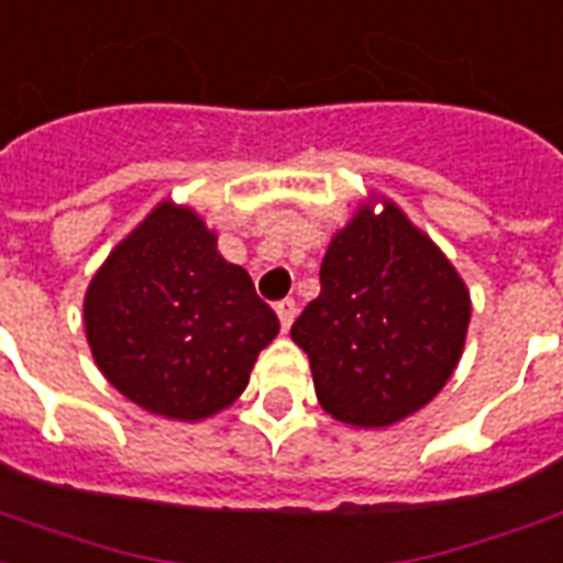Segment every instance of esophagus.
<instances>
[{"mask_svg":"<svg viewBox=\"0 0 563 563\" xmlns=\"http://www.w3.org/2000/svg\"><path fill=\"white\" fill-rule=\"evenodd\" d=\"M275 314H278V321H282V330H290V324H294V318H297V302L290 300H282L275 302Z\"/></svg>","mask_w":563,"mask_h":563,"instance_id":"esophagus-1","label":"esophagus"}]
</instances>
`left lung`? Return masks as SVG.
<instances>
[{
  "mask_svg": "<svg viewBox=\"0 0 563 563\" xmlns=\"http://www.w3.org/2000/svg\"><path fill=\"white\" fill-rule=\"evenodd\" d=\"M470 312V290L440 245L397 202L369 197L330 239L321 294L290 339L309 354L327 416L349 428H390L452 378Z\"/></svg>",
  "mask_w": 563,
  "mask_h": 563,
  "instance_id": "8db88e82",
  "label": "left lung"
}]
</instances>
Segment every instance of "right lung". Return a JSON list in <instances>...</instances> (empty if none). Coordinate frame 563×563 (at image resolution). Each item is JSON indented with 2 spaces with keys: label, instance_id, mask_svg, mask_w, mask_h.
<instances>
[{
  "label": "right lung",
  "instance_id": "right-lung-1",
  "mask_svg": "<svg viewBox=\"0 0 563 563\" xmlns=\"http://www.w3.org/2000/svg\"><path fill=\"white\" fill-rule=\"evenodd\" d=\"M84 333L126 400L202 421L236 402L278 318L197 211L163 199L90 278Z\"/></svg>",
  "mask_w": 563,
  "mask_h": 563
}]
</instances>
